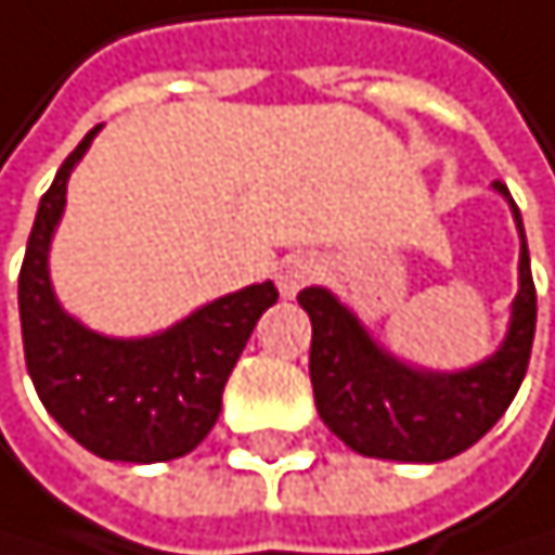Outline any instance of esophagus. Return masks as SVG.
<instances>
[{
  "label": "esophagus",
  "instance_id": "obj_1",
  "mask_svg": "<svg viewBox=\"0 0 555 555\" xmlns=\"http://www.w3.org/2000/svg\"><path fill=\"white\" fill-rule=\"evenodd\" d=\"M311 278H314V260L305 257V254L284 257L281 268H278V287H281V295H298Z\"/></svg>",
  "mask_w": 555,
  "mask_h": 555
}]
</instances>
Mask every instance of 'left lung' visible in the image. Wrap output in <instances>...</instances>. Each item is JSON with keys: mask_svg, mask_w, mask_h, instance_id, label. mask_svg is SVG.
<instances>
[{"mask_svg": "<svg viewBox=\"0 0 555 555\" xmlns=\"http://www.w3.org/2000/svg\"><path fill=\"white\" fill-rule=\"evenodd\" d=\"M495 189L508 196L502 182ZM508 203L522 236L519 295L505 346L475 370L451 376L417 373L376 349L356 314L322 287H305L298 295L311 319L308 373L314 406L328 430L352 451L417 464L448 461L492 430L519 393L535 335V284L519 206L512 196Z\"/></svg>", "mask_w": 555, "mask_h": 555, "instance_id": "obj_1", "label": "left lung"}]
</instances>
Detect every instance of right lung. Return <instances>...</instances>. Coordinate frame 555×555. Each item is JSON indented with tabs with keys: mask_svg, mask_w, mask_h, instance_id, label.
<instances>
[{
	"mask_svg": "<svg viewBox=\"0 0 555 555\" xmlns=\"http://www.w3.org/2000/svg\"><path fill=\"white\" fill-rule=\"evenodd\" d=\"M63 158L43 193L20 271L26 370L50 417L77 444L107 461H172L193 451L220 417L223 386L257 319L278 301L271 281L244 287L152 338H104L63 314L47 250L67 199V176L91 138Z\"/></svg>",
	"mask_w": 555,
	"mask_h": 555,
	"instance_id": "obj_1",
	"label": "right lung"
}]
</instances>
